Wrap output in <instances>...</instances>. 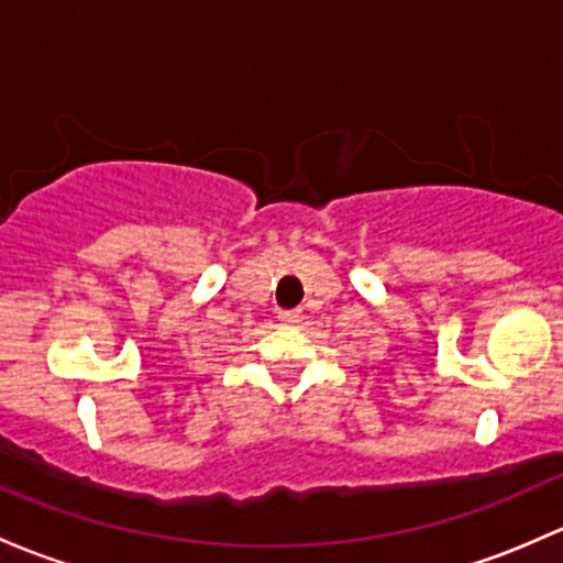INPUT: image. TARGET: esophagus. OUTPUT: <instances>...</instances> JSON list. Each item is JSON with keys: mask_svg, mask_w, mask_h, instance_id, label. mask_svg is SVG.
<instances>
[{"mask_svg": "<svg viewBox=\"0 0 563 563\" xmlns=\"http://www.w3.org/2000/svg\"><path fill=\"white\" fill-rule=\"evenodd\" d=\"M277 318H280L283 323H299L301 312L299 310H280V312H277Z\"/></svg>", "mask_w": 563, "mask_h": 563, "instance_id": "esophagus-1", "label": "esophagus"}]
</instances>
